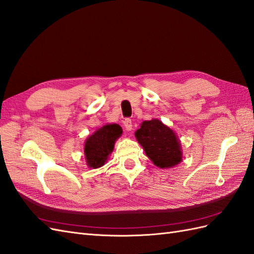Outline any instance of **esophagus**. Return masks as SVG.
<instances>
[{"label": "esophagus", "instance_id": "34e87169", "mask_svg": "<svg viewBox=\"0 0 254 254\" xmlns=\"http://www.w3.org/2000/svg\"><path fill=\"white\" fill-rule=\"evenodd\" d=\"M123 124H124V127H125L126 130L129 131L132 129V123H131L130 119H125L123 121Z\"/></svg>", "mask_w": 254, "mask_h": 254}]
</instances>
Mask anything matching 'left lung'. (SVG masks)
<instances>
[{
	"label": "left lung",
	"mask_w": 254,
	"mask_h": 254,
	"mask_svg": "<svg viewBox=\"0 0 254 254\" xmlns=\"http://www.w3.org/2000/svg\"><path fill=\"white\" fill-rule=\"evenodd\" d=\"M147 157L159 168H169L182 160L180 144L175 132L158 120L144 121L135 131Z\"/></svg>",
	"instance_id": "obj_1"
}]
</instances>
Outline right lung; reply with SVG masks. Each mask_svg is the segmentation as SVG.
<instances>
[{
    "mask_svg": "<svg viewBox=\"0 0 254 254\" xmlns=\"http://www.w3.org/2000/svg\"><path fill=\"white\" fill-rule=\"evenodd\" d=\"M120 125H106L90 135L85 143V156L91 168H99L107 162L109 154L113 151L116 139L122 134Z\"/></svg>",
    "mask_w": 254,
    "mask_h": 254,
    "instance_id": "add662e5",
    "label": "right lung"
}]
</instances>
